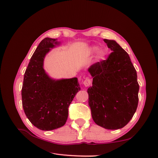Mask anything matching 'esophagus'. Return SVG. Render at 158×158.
Segmentation results:
<instances>
[{
    "label": "esophagus",
    "instance_id": "esophagus-1",
    "mask_svg": "<svg viewBox=\"0 0 158 158\" xmlns=\"http://www.w3.org/2000/svg\"><path fill=\"white\" fill-rule=\"evenodd\" d=\"M83 84L84 85V86H85V87L89 86V85L92 84V80H91L89 78H86L85 79V80L84 81Z\"/></svg>",
    "mask_w": 158,
    "mask_h": 158
}]
</instances>
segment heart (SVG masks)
<instances>
[{
    "instance_id": "obj_1",
    "label": "heart",
    "mask_w": 158,
    "mask_h": 158,
    "mask_svg": "<svg viewBox=\"0 0 158 158\" xmlns=\"http://www.w3.org/2000/svg\"><path fill=\"white\" fill-rule=\"evenodd\" d=\"M98 49V47L97 46H92V47L90 48V51L91 52H96L97 50ZM105 55V53L102 50H99L98 52V56L99 57V58H102V57H103Z\"/></svg>"
}]
</instances>
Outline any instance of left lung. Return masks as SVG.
Here are the masks:
<instances>
[{"instance_id": "8db88e82", "label": "left lung", "mask_w": 158, "mask_h": 158, "mask_svg": "<svg viewBox=\"0 0 158 158\" xmlns=\"http://www.w3.org/2000/svg\"><path fill=\"white\" fill-rule=\"evenodd\" d=\"M103 41L113 52L88 69L93 78L87 90L88 103L95 124L116 130L127 125L135 113L139 85L127 52L114 40Z\"/></svg>"}]
</instances>
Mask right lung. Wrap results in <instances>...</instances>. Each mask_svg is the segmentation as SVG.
<instances>
[{"instance_id": "right-lung-1", "label": "right lung", "mask_w": 158, "mask_h": 158, "mask_svg": "<svg viewBox=\"0 0 158 158\" xmlns=\"http://www.w3.org/2000/svg\"><path fill=\"white\" fill-rule=\"evenodd\" d=\"M60 44L57 39L43 40L31 57L23 76V111L32 125L42 131H52L64 125L70 104L80 90L77 78L53 79L44 68L46 55Z\"/></svg>"}]
</instances>
